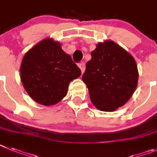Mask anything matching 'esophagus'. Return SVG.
Returning <instances> with one entry per match:
<instances>
[{
    "instance_id": "34e87169",
    "label": "esophagus",
    "mask_w": 157,
    "mask_h": 157,
    "mask_svg": "<svg viewBox=\"0 0 157 157\" xmlns=\"http://www.w3.org/2000/svg\"><path fill=\"white\" fill-rule=\"evenodd\" d=\"M78 66L80 67V70H81V73H84V70H85V64L84 63H80L78 64Z\"/></svg>"
}]
</instances>
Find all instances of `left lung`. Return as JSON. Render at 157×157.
<instances>
[{"label": "left lung", "mask_w": 157, "mask_h": 157, "mask_svg": "<svg viewBox=\"0 0 157 157\" xmlns=\"http://www.w3.org/2000/svg\"><path fill=\"white\" fill-rule=\"evenodd\" d=\"M86 63L82 80L92 103L98 109L112 112L133 94L138 73L135 59L113 41L99 43Z\"/></svg>", "instance_id": "8db88e82"}]
</instances>
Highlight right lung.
<instances>
[{
  "label": "right lung",
  "instance_id": "right-lung-1",
  "mask_svg": "<svg viewBox=\"0 0 157 157\" xmlns=\"http://www.w3.org/2000/svg\"><path fill=\"white\" fill-rule=\"evenodd\" d=\"M80 75V68L71 57L52 39L35 45L21 64L24 88L34 101L44 105H55L63 99L70 82Z\"/></svg>",
  "mask_w": 157,
  "mask_h": 157
}]
</instances>
